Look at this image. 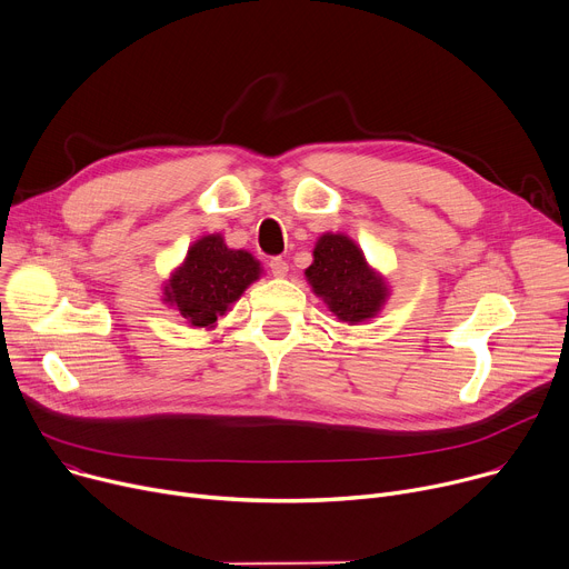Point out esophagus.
Returning <instances> with one entry per match:
<instances>
[{"label": "esophagus", "instance_id": "esophagus-1", "mask_svg": "<svg viewBox=\"0 0 569 569\" xmlns=\"http://www.w3.org/2000/svg\"><path fill=\"white\" fill-rule=\"evenodd\" d=\"M270 272L277 277V279H283L288 274V263L283 261V258H272L270 261Z\"/></svg>", "mask_w": 569, "mask_h": 569}]
</instances>
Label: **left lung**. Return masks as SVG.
Wrapping results in <instances>:
<instances>
[{
    "label": "left lung",
    "instance_id": "left-lung-1",
    "mask_svg": "<svg viewBox=\"0 0 569 569\" xmlns=\"http://www.w3.org/2000/svg\"><path fill=\"white\" fill-rule=\"evenodd\" d=\"M308 286L329 311L349 327L381 313L390 297L386 277L347 233H322L313 249V263L303 270Z\"/></svg>",
    "mask_w": 569,
    "mask_h": 569
}]
</instances>
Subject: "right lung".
<instances>
[{
	"label": "right lung",
	"instance_id": "1",
	"mask_svg": "<svg viewBox=\"0 0 569 569\" xmlns=\"http://www.w3.org/2000/svg\"><path fill=\"white\" fill-rule=\"evenodd\" d=\"M261 274V261L247 249H231L222 233L201 236L163 281V303L190 329H216Z\"/></svg>",
	"mask_w": 569,
	"mask_h": 569
}]
</instances>
